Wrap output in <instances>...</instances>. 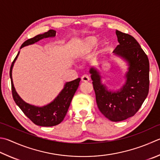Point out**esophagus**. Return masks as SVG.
<instances>
[{
	"instance_id": "34e87169",
	"label": "esophagus",
	"mask_w": 160,
	"mask_h": 160,
	"mask_svg": "<svg viewBox=\"0 0 160 160\" xmlns=\"http://www.w3.org/2000/svg\"><path fill=\"white\" fill-rule=\"evenodd\" d=\"M81 80H82V81H90V77L88 74H84L82 76V77H81Z\"/></svg>"
}]
</instances>
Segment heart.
Listing matches in <instances>:
<instances>
[{
    "instance_id": "obj_1",
    "label": "heart",
    "mask_w": 160,
    "mask_h": 160,
    "mask_svg": "<svg viewBox=\"0 0 160 160\" xmlns=\"http://www.w3.org/2000/svg\"><path fill=\"white\" fill-rule=\"evenodd\" d=\"M97 38L95 37H90L86 38L82 43V49L83 52H89L95 47V44L97 43Z\"/></svg>"
}]
</instances>
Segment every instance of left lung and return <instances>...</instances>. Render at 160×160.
<instances>
[{"mask_svg": "<svg viewBox=\"0 0 160 160\" xmlns=\"http://www.w3.org/2000/svg\"><path fill=\"white\" fill-rule=\"evenodd\" d=\"M119 44L114 49L116 56L128 62L126 82L120 90L112 91L101 82L97 69L91 68L93 88L100 112L113 122L122 121L135 115L149 91V61L140 44L127 33L116 31Z\"/></svg>", "mask_w": 160, "mask_h": 160, "instance_id": "obj_1", "label": "left lung"}]
</instances>
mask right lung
I'll return each instance as SVG.
<instances>
[{
  "instance_id": "1",
  "label": "right lung",
  "mask_w": 160,
  "mask_h": 160,
  "mask_svg": "<svg viewBox=\"0 0 160 160\" xmlns=\"http://www.w3.org/2000/svg\"><path fill=\"white\" fill-rule=\"evenodd\" d=\"M55 36L56 31L49 30V31L44 32L43 34L38 35L35 36L34 38L27 40L22 44L20 49H22L23 47L37 42L42 39L53 38ZM19 54V52L17 53L16 58H14L12 63L10 71L12 92V97L15 103L21 108L23 113L35 125L43 126V127H52V126L60 124L67 114L72 98H73L75 92L77 91L78 87L79 86L81 79L78 78L74 81L66 83L64 88L59 93L58 95L54 99V100L44 107H36L34 105L26 103L17 94L14 87L12 77V71L14 63L17 60Z\"/></svg>"
}]
</instances>
